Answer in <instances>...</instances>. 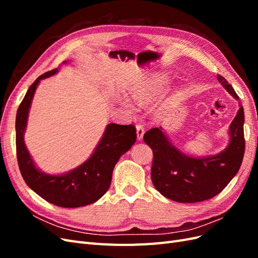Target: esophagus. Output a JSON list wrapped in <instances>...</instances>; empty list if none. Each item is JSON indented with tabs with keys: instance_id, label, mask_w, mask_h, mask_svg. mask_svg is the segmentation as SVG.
I'll list each match as a JSON object with an SVG mask.
<instances>
[{
	"instance_id": "obj_1",
	"label": "esophagus",
	"mask_w": 258,
	"mask_h": 258,
	"mask_svg": "<svg viewBox=\"0 0 258 258\" xmlns=\"http://www.w3.org/2000/svg\"><path fill=\"white\" fill-rule=\"evenodd\" d=\"M143 136H144V128L141 123H138L137 124V137H138L139 141L143 139Z\"/></svg>"
}]
</instances>
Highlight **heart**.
<instances>
[{
	"label": "heart",
	"instance_id": "heart-1",
	"mask_svg": "<svg viewBox=\"0 0 258 258\" xmlns=\"http://www.w3.org/2000/svg\"><path fill=\"white\" fill-rule=\"evenodd\" d=\"M169 82V77L165 74L155 76L153 79L148 80L142 84L137 85L132 87L129 91V97L134 100L136 103L140 105H147L154 102L155 99L157 98L162 92L163 88ZM121 104L130 110L131 106L126 100L121 99Z\"/></svg>",
	"mask_w": 258,
	"mask_h": 258
}]
</instances>
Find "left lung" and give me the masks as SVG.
<instances>
[{"mask_svg":"<svg viewBox=\"0 0 258 258\" xmlns=\"http://www.w3.org/2000/svg\"><path fill=\"white\" fill-rule=\"evenodd\" d=\"M217 80L230 95L239 97L222 75ZM239 111L229 127V143L224 151L207 157H192L170 142L161 127L145 132L144 142L153 151L152 182L162 196L176 202L192 204L213 198L231 181L243 160L244 112Z\"/></svg>","mask_w":258,"mask_h":258,"instance_id":"left-lung-1","label":"left lung"}]
</instances>
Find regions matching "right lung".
<instances>
[{
    "instance_id": "1",
    "label": "right lung",
    "mask_w": 258,
    "mask_h": 258,
    "mask_svg": "<svg viewBox=\"0 0 258 258\" xmlns=\"http://www.w3.org/2000/svg\"><path fill=\"white\" fill-rule=\"evenodd\" d=\"M63 63H67L64 61ZM58 69L37 77L30 86L16 116V148L21 175L27 185L49 204L62 208H79L98 201L110 188L114 167L137 141L134 124L108 123L90 157L81 166L63 174H47L36 168L25 144L29 111L40 82Z\"/></svg>"
}]
</instances>
